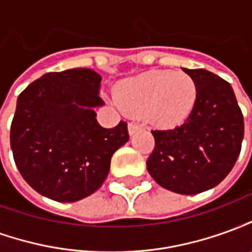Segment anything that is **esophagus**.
Masks as SVG:
<instances>
[{
	"instance_id": "obj_1",
	"label": "esophagus",
	"mask_w": 252,
	"mask_h": 252,
	"mask_svg": "<svg viewBox=\"0 0 252 252\" xmlns=\"http://www.w3.org/2000/svg\"><path fill=\"white\" fill-rule=\"evenodd\" d=\"M140 129H142V126H139V124H135V123H129L128 124V132H129V135H133V133H136Z\"/></svg>"
}]
</instances>
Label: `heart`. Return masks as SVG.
Instances as JSON below:
<instances>
[{
	"instance_id": "1",
	"label": "heart",
	"mask_w": 252,
	"mask_h": 252,
	"mask_svg": "<svg viewBox=\"0 0 252 252\" xmlns=\"http://www.w3.org/2000/svg\"><path fill=\"white\" fill-rule=\"evenodd\" d=\"M115 97L123 110L142 115L151 126L170 129L189 119L197 88L186 72L153 70L119 83Z\"/></svg>"
}]
</instances>
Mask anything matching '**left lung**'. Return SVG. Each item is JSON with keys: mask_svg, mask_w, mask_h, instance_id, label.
Returning <instances> with one entry per match:
<instances>
[{"mask_svg": "<svg viewBox=\"0 0 252 252\" xmlns=\"http://www.w3.org/2000/svg\"><path fill=\"white\" fill-rule=\"evenodd\" d=\"M193 78L197 101L189 119L167 131H153L155 148L147 170L155 182L180 194L217 186L242 148L244 121L231 85L216 74L182 68Z\"/></svg>", "mask_w": 252, "mask_h": 252, "instance_id": "obj_1", "label": "left lung"}]
</instances>
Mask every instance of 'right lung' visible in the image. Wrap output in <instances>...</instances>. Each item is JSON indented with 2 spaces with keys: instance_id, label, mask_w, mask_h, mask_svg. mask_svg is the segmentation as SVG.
<instances>
[{
  "instance_id": "add662e5",
  "label": "right lung",
  "mask_w": 252,
  "mask_h": 252,
  "mask_svg": "<svg viewBox=\"0 0 252 252\" xmlns=\"http://www.w3.org/2000/svg\"><path fill=\"white\" fill-rule=\"evenodd\" d=\"M101 75L90 68L47 72L20 94L10 147L27 184L59 202L93 194L109 174L112 155L129 135L126 123L102 128L94 108Z\"/></svg>"
}]
</instances>
